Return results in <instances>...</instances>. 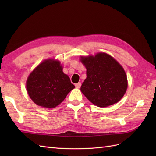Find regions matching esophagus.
Instances as JSON below:
<instances>
[{
	"mask_svg": "<svg viewBox=\"0 0 156 156\" xmlns=\"http://www.w3.org/2000/svg\"><path fill=\"white\" fill-rule=\"evenodd\" d=\"M75 87L80 88V87H81V83H77V84H75Z\"/></svg>",
	"mask_w": 156,
	"mask_h": 156,
	"instance_id": "esophagus-1",
	"label": "esophagus"
}]
</instances>
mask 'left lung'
<instances>
[{"label": "left lung", "mask_w": 156, "mask_h": 156, "mask_svg": "<svg viewBox=\"0 0 156 156\" xmlns=\"http://www.w3.org/2000/svg\"><path fill=\"white\" fill-rule=\"evenodd\" d=\"M81 60L87 69L81 91L88 100L100 107L119 101L127 88V76L122 66L104 53L81 56Z\"/></svg>", "instance_id": "1"}]
</instances>
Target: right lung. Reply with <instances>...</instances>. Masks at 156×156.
<instances>
[{
    "mask_svg": "<svg viewBox=\"0 0 156 156\" xmlns=\"http://www.w3.org/2000/svg\"><path fill=\"white\" fill-rule=\"evenodd\" d=\"M62 69L59 61L49 59L39 64L29 75L27 90L36 105L54 108L62 103L75 88Z\"/></svg>",
    "mask_w": 156,
    "mask_h": 156,
    "instance_id": "add662e5",
    "label": "right lung"
}]
</instances>
